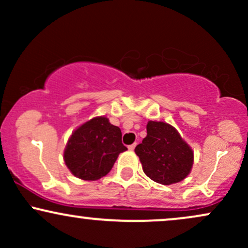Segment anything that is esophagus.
Masks as SVG:
<instances>
[{"mask_svg":"<svg viewBox=\"0 0 248 248\" xmlns=\"http://www.w3.org/2000/svg\"><path fill=\"white\" fill-rule=\"evenodd\" d=\"M135 147H136V143H133V144H130V146H128V149L134 150L135 149Z\"/></svg>","mask_w":248,"mask_h":248,"instance_id":"34e87169","label":"esophagus"}]
</instances>
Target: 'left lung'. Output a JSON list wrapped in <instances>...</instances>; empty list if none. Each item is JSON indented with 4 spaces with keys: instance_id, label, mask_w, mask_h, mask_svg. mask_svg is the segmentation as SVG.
<instances>
[{
    "instance_id": "8db88e82",
    "label": "left lung",
    "mask_w": 248,
    "mask_h": 248,
    "mask_svg": "<svg viewBox=\"0 0 248 248\" xmlns=\"http://www.w3.org/2000/svg\"><path fill=\"white\" fill-rule=\"evenodd\" d=\"M143 172L156 183L170 186L187 177L193 166L191 147L175 127L148 121L147 136L135 148Z\"/></svg>"
}]
</instances>
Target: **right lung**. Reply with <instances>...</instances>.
<instances>
[{"mask_svg":"<svg viewBox=\"0 0 248 248\" xmlns=\"http://www.w3.org/2000/svg\"><path fill=\"white\" fill-rule=\"evenodd\" d=\"M121 129L106 116H95L80 124L67 141L64 150L66 167L76 177L96 181L106 176L119 154L127 148L121 142Z\"/></svg>","mask_w":248,"mask_h":248,"instance_id":"obj_1","label":"right lung"}]
</instances>
